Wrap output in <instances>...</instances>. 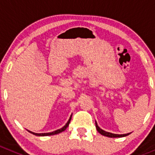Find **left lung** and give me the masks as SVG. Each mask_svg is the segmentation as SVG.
Masks as SVG:
<instances>
[{"label":"left lung","instance_id":"8db88e82","mask_svg":"<svg viewBox=\"0 0 155 155\" xmlns=\"http://www.w3.org/2000/svg\"><path fill=\"white\" fill-rule=\"evenodd\" d=\"M95 127H96V129L97 131H99V133H100L101 134L104 135V136H106V137H109V138H121V137H125L128 134H130L131 133H128V134H113V133H110V132H108V131H105L104 130H102V128H99L98 126V124L97 122L95 121Z\"/></svg>","mask_w":155,"mask_h":155}]
</instances>
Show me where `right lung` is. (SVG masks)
I'll list each match as a JSON object with an SVG mask.
<instances>
[{"label":"right lung","instance_id":"1","mask_svg":"<svg viewBox=\"0 0 155 155\" xmlns=\"http://www.w3.org/2000/svg\"><path fill=\"white\" fill-rule=\"evenodd\" d=\"M71 117H72V116H70V118H69V121H67V123H66V125H65L63 127V128H60V129L56 130V131H52V132H48V133H35V132H33V131H29V130H27V131H28L30 133H31V134H35V135H37V136H50V135H54V134H59V133L62 132V131H65V130L66 129V128H67L68 125H69V122H70Z\"/></svg>","mask_w":155,"mask_h":155}]
</instances>
